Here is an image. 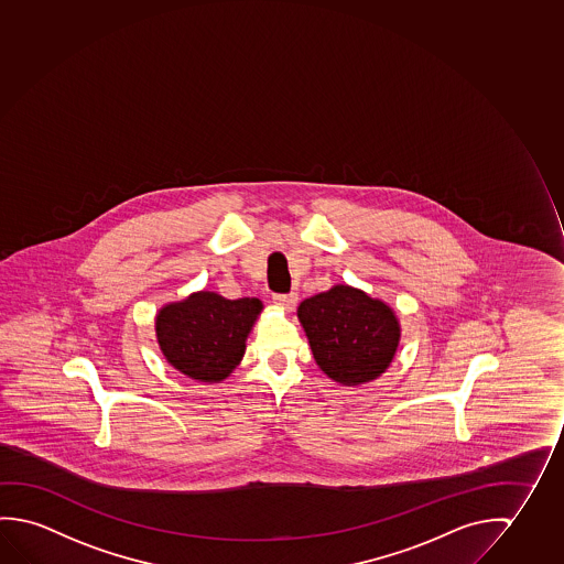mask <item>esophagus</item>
<instances>
[{
	"label": "esophagus",
	"mask_w": 564,
	"mask_h": 564,
	"mask_svg": "<svg viewBox=\"0 0 564 564\" xmlns=\"http://www.w3.org/2000/svg\"><path fill=\"white\" fill-rule=\"evenodd\" d=\"M272 302L280 305L282 310L292 312V310H294V305L297 304V294H274L272 295Z\"/></svg>",
	"instance_id": "34e87169"
}]
</instances>
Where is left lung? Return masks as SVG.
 I'll return each mask as SVG.
<instances>
[{
	"instance_id": "obj_1",
	"label": "left lung",
	"mask_w": 564,
	"mask_h": 564,
	"mask_svg": "<svg viewBox=\"0 0 564 564\" xmlns=\"http://www.w3.org/2000/svg\"><path fill=\"white\" fill-rule=\"evenodd\" d=\"M317 367L335 382H370L390 367L400 325L392 310L350 286H333L297 307Z\"/></svg>"
}]
</instances>
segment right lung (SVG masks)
<instances>
[{
    "instance_id": "right-lung-1",
    "label": "right lung",
    "mask_w": 564,
    "mask_h": 564,
    "mask_svg": "<svg viewBox=\"0 0 564 564\" xmlns=\"http://www.w3.org/2000/svg\"><path fill=\"white\" fill-rule=\"evenodd\" d=\"M262 302L227 300L214 292L189 295L156 315V337L172 367L199 382H219L241 362L245 340Z\"/></svg>"
}]
</instances>
